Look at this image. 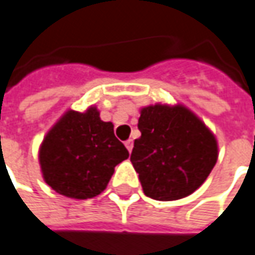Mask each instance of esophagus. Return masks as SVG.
Segmentation results:
<instances>
[{"instance_id": "34e87169", "label": "esophagus", "mask_w": 255, "mask_h": 255, "mask_svg": "<svg viewBox=\"0 0 255 255\" xmlns=\"http://www.w3.org/2000/svg\"><path fill=\"white\" fill-rule=\"evenodd\" d=\"M125 146L129 150V153H131V150H133V140H126V141H125Z\"/></svg>"}]
</instances>
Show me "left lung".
<instances>
[{
	"label": "left lung",
	"instance_id": "8db88e82",
	"mask_svg": "<svg viewBox=\"0 0 255 255\" xmlns=\"http://www.w3.org/2000/svg\"><path fill=\"white\" fill-rule=\"evenodd\" d=\"M137 128L130 161L144 195L175 201L202 185L218 160L216 139L202 121L181 105H153L141 109Z\"/></svg>",
	"mask_w": 255,
	"mask_h": 255
}]
</instances>
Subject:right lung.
Returning a JSON list of instances; mask_svg holds the SVG:
<instances>
[{"label":"right lung","instance_id":"1","mask_svg":"<svg viewBox=\"0 0 255 255\" xmlns=\"http://www.w3.org/2000/svg\"><path fill=\"white\" fill-rule=\"evenodd\" d=\"M129 157L114 125L97 108L68 111L44 137L39 161L44 181L61 195L87 199L107 188L115 167Z\"/></svg>","mask_w":255,"mask_h":255}]
</instances>
